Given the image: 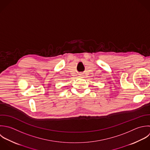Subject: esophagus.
Instances as JSON below:
<instances>
[{
  "mask_svg": "<svg viewBox=\"0 0 150 150\" xmlns=\"http://www.w3.org/2000/svg\"><path fill=\"white\" fill-rule=\"evenodd\" d=\"M79 77H80V78H83L84 77V75H83V74H80Z\"/></svg>",
  "mask_w": 150,
  "mask_h": 150,
  "instance_id": "obj_1",
  "label": "esophagus"
}]
</instances>
